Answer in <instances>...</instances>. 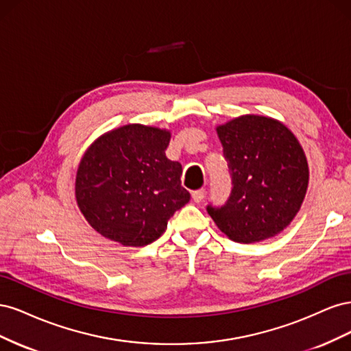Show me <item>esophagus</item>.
Here are the masks:
<instances>
[{"instance_id":"34e87169","label":"esophagus","mask_w":351,"mask_h":351,"mask_svg":"<svg viewBox=\"0 0 351 351\" xmlns=\"http://www.w3.org/2000/svg\"><path fill=\"white\" fill-rule=\"evenodd\" d=\"M192 199L196 202V204H199V202H202L205 199V190L200 189V190H195V192L192 193Z\"/></svg>"}]
</instances>
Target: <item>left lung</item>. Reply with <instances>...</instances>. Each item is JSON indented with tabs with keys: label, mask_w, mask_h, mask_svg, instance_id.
I'll use <instances>...</instances> for the list:
<instances>
[{
	"label": "left lung",
	"mask_w": 351,
	"mask_h": 351,
	"mask_svg": "<svg viewBox=\"0 0 351 351\" xmlns=\"http://www.w3.org/2000/svg\"><path fill=\"white\" fill-rule=\"evenodd\" d=\"M232 176V190L208 214L237 243L275 237L300 210L309 165L293 132L271 117L246 114L217 127Z\"/></svg>",
	"instance_id": "obj_1"
}]
</instances>
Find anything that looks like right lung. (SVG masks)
Wrapping results in <instances>:
<instances>
[{
    "label": "right lung",
    "instance_id": "1",
    "mask_svg": "<svg viewBox=\"0 0 351 351\" xmlns=\"http://www.w3.org/2000/svg\"><path fill=\"white\" fill-rule=\"evenodd\" d=\"M171 133L127 124L99 136L82 156L74 195L90 227L125 247L151 244L190 200L182 164L165 149Z\"/></svg>",
    "mask_w": 351,
    "mask_h": 351
}]
</instances>
